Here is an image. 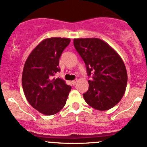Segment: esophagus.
Instances as JSON below:
<instances>
[{
    "label": "esophagus",
    "instance_id": "1",
    "mask_svg": "<svg viewBox=\"0 0 147 147\" xmlns=\"http://www.w3.org/2000/svg\"><path fill=\"white\" fill-rule=\"evenodd\" d=\"M77 82H78V80H75L72 81V85H73V86H75V84H76Z\"/></svg>",
    "mask_w": 147,
    "mask_h": 147
}]
</instances>
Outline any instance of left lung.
<instances>
[{
    "label": "left lung",
    "mask_w": 147,
    "mask_h": 147,
    "mask_svg": "<svg viewBox=\"0 0 147 147\" xmlns=\"http://www.w3.org/2000/svg\"><path fill=\"white\" fill-rule=\"evenodd\" d=\"M74 46L84 60L89 89L83 94L85 102L94 109H111L122 98L127 84V72L118 53L99 38L74 39Z\"/></svg>",
    "instance_id": "left-lung-1"
}]
</instances>
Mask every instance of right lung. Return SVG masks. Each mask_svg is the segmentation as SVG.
Returning <instances> with one entry per match:
<instances>
[{
    "label": "right lung",
    "instance_id": "add662e5",
    "mask_svg": "<svg viewBox=\"0 0 147 147\" xmlns=\"http://www.w3.org/2000/svg\"><path fill=\"white\" fill-rule=\"evenodd\" d=\"M70 42L69 38H50L40 42L26 60L22 84L26 99L40 113L53 115L66 104L71 86L53 76L60 72L59 60Z\"/></svg>",
    "mask_w": 147,
    "mask_h": 147
}]
</instances>
